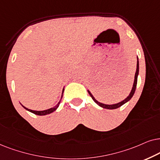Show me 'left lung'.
Masks as SVG:
<instances>
[{"mask_svg":"<svg viewBox=\"0 0 160 160\" xmlns=\"http://www.w3.org/2000/svg\"><path fill=\"white\" fill-rule=\"evenodd\" d=\"M138 73H139V61H138V63H137V69H136V72H135V80H134V84H133V87H132V89L130 93H129V95L127 97L126 99L124 100H123L122 102H119V103H117V104H115V105H105V104H102V103H100L97 100L95 99V98L93 97V95L91 94V92L89 91H88V92L90 96L92 98V99L98 105L100 106V107L103 108H105V109H109V110H113V109H116V108H118L119 107H121V106H122L123 104H125L126 102H127L129 100L131 99V98L133 97L134 93H135V89H136V86H137V82H138Z\"/></svg>","mask_w":160,"mask_h":160,"instance_id":"left-lung-1","label":"left lung"}]
</instances>
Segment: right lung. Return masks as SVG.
I'll list each match as a JSON object with an SVG mask.
<instances>
[{
  "label": "right lung",
  "instance_id": "right-lung-1",
  "mask_svg": "<svg viewBox=\"0 0 160 160\" xmlns=\"http://www.w3.org/2000/svg\"><path fill=\"white\" fill-rule=\"evenodd\" d=\"M63 91H64V89H63L62 95H61V100H60V101H59L58 103L57 104V105H55V107H53V108H50V109H48V110H42V111H37V110H32L28 109V108H25V107H24V106H23V105H22V106L23 108H25V109H26L27 110H28V111H30V112H33V113H34V114H36V115H38V116H45V115L50 114V113H51V112H54L55 110H56L57 108H58V106H59V105H60V103H61V99H62V97H63Z\"/></svg>",
  "mask_w": 160,
  "mask_h": 160
}]
</instances>
